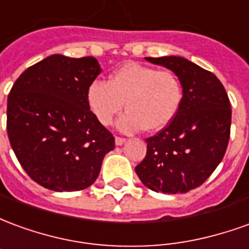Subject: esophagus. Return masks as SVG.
<instances>
[{
	"instance_id": "esophagus-1",
	"label": "esophagus",
	"mask_w": 249,
	"mask_h": 249,
	"mask_svg": "<svg viewBox=\"0 0 249 249\" xmlns=\"http://www.w3.org/2000/svg\"><path fill=\"white\" fill-rule=\"evenodd\" d=\"M114 142H116V145H123L125 142V139H123V137H116Z\"/></svg>"
}]
</instances>
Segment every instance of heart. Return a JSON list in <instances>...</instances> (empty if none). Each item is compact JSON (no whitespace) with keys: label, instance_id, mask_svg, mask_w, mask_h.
Here are the masks:
<instances>
[{"label":"heart","instance_id":"heart-1","mask_svg":"<svg viewBox=\"0 0 249 249\" xmlns=\"http://www.w3.org/2000/svg\"><path fill=\"white\" fill-rule=\"evenodd\" d=\"M181 100L183 89L176 74L139 62H126L108 82L94 80L87 89L88 107L104 126L112 124L125 103L128 110L117 121L124 133L164 129L176 117Z\"/></svg>","mask_w":249,"mask_h":249}]
</instances>
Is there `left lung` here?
Wrapping results in <instances>:
<instances>
[{"mask_svg": "<svg viewBox=\"0 0 249 249\" xmlns=\"http://www.w3.org/2000/svg\"><path fill=\"white\" fill-rule=\"evenodd\" d=\"M145 60L178 77L183 100L172 123L146 139V156L135 171L155 192L187 193L200 187L224 157L231 133L230 98L213 73L187 58Z\"/></svg>", "mask_w": 249, "mask_h": 249, "instance_id": "obj_1", "label": "left lung"}]
</instances>
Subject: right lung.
Masks as SVG:
<instances>
[{
    "instance_id": "obj_1",
    "label": "right lung",
    "mask_w": 249,
    "mask_h": 249,
    "mask_svg": "<svg viewBox=\"0 0 249 249\" xmlns=\"http://www.w3.org/2000/svg\"><path fill=\"white\" fill-rule=\"evenodd\" d=\"M101 73L94 57L53 54L28 68L8 96L6 128L32 180L56 192L92 185L114 137L94 119L87 89Z\"/></svg>"
}]
</instances>
